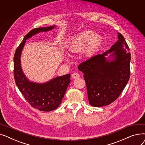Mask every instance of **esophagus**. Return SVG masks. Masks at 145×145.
I'll list each match as a JSON object with an SVG mask.
<instances>
[{
	"instance_id": "1",
	"label": "esophagus",
	"mask_w": 145,
	"mask_h": 145,
	"mask_svg": "<svg viewBox=\"0 0 145 145\" xmlns=\"http://www.w3.org/2000/svg\"><path fill=\"white\" fill-rule=\"evenodd\" d=\"M80 77V74L78 73H74L72 74V78L73 79H77Z\"/></svg>"
}]
</instances>
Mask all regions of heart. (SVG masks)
Segmentation results:
<instances>
[{"label":"heart","instance_id":"obj_1","mask_svg":"<svg viewBox=\"0 0 145 145\" xmlns=\"http://www.w3.org/2000/svg\"><path fill=\"white\" fill-rule=\"evenodd\" d=\"M102 43V38L92 31H85L74 36L68 46L71 53H77L82 51L85 57L95 55Z\"/></svg>","mask_w":145,"mask_h":145}]
</instances>
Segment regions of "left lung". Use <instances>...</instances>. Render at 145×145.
I'll list each match as a JSON object with an SVG mask.
<instances>
[{
	"instance_id": "obj_1",
	"label": "left lung",
	"mask_w": 145,
	"mask_h": 145,
	"mask_svg": "<svg viewBox=\"0 0 145 145\" xmlns=\"http://www.w3.org/2000/svg\"><path fill=\"white\" fill-rule=\"evenodd\" d=\"M118 40L110 49L92 56L78 66L84 73L89 104L95 107L108 105L125 88L130 77L131 53L124 37L118 33ZM111 53L112 61L105 56Z\"/></svg>"
}]
</instances>
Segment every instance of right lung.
I'll list each match as a JSON object with an SVG mask.
<instances>
[{
  "mask_svg": "<svg viewBox=\"0 0 145 145\" xmlns=\"http://www.w3.org/2000/svg\"><path fill=\"white\" fill-rule=\"evenodd\" d=\"M55 27L52 26L32 29L25 36L16 49L13 58L14 78L20 92L32 107L44 112L55 110L60 105L71 82V74H65L42 84L30 82L22 72L20 55L26 39L39 32L49 31Z\"/></svg>",
  "mask_w": 145,
  "mask_h": 145,
  "instance_id": "right-lung-1",
  "label": "right lung"
}]
</instances>
